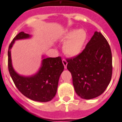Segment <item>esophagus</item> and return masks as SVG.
Returning a JSON list of instances; mask_svg holds the SVG:
<instances>
[{"label": "esophagus", "instance_id": "obj_1", "mask_svg": "<svg viewBox=\"0 0 122 122\" xmlns=\"http://www.w3.org/2000/svg\"><path fill=\"white\" fill-rule=\"evenodd\" d=\"M62 62H63V65H64V66H65V68H66L67 65H68V62H67L66 60L65 59H63V60H62Z\"/></svg>", "mask_w": 122, "mask_h": 122}]
</instances>
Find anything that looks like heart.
<instances>
[{
  "instance_id": "heart-1",
  "label": "heart",
  "mask_w": 122,
  "mask_h": 122,
  "mask_svg": "<svg viewBox=\"0 0 122 122\" xmlns=\"http://www.w3.org/2000/svg\"><path fill=\"white\" fill-rule=\"evenodd\" d=\"M87 38V32L83 29L68 31L64 36V39L66 41L63 45V51L71 56L78 55L83 49Z\"/></svg>"
}]
</instances>
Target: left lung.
Instances as JSON below:
<instances>
[{
  "mask_svg": "<svg viewBox=\"0 0 122 122\" xmlns=\"http://www.w3.org/2000/svg\"><path fill=\"white\" fill-rule=\"evenodd\" d=\"M66 61L78 96L91 99L104 92L112 79V54L108 41L100 32L95 31L83 51Z\"/></svg>",
  "mask_w": 122,
  "mask_h": 122,
  "instance_id": "1",
  "label": "left lung"
}]
</instances>
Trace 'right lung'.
<instances>
[{
    "label": "right lung",
    "mask_w": 122,
    "mask_h": 122,
    "mask_svg": "<svg viewBox=\"0 0 122 122\" xmlns=\"http://www.w3.org/2000/svg\"><path fill=\"white\" fill-rule=\"evenodd\" d=\"M29 37L30 35L21 31L14 37L9 46V72L16 87L25 96L39 102L50 101L56 94L59 76L64 70L61 57L44 58L39 71L31 76L18 75L12 66L10 49L14 41Z\"/></svg>",
    "instance_id": "1"
}]
</instances>
